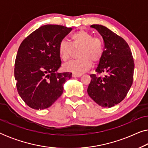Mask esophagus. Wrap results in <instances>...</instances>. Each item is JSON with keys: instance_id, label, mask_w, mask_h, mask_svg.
<instances>
[{"instance_id": "obj_1", "label": "esophagus", "mask_w": 148, "mask_h": 148, "mask_svg": "<svg viewBox=\"0 0 148 148\" xmlns=\"http://www.w3.org/2000/svg\"><path fill=\"white\" fill-rule=\"evenodd\" d=\"M73 77H81L82 76V74H79V73H73L72 75Z\"/></svg>"}]
</instances>
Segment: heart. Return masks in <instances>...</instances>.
<instances>
[{
	"instance_id": "obj_1",
	"label": "heart",
	"mask_w": 148,
	"mask_h": 148,
	"mask_svg": "<svg viewBox=\"0 0 148 148\" xmlns=\"http://www.w3.org/2000/svg\"><path fill=\"white\" fill-rule=\"evenodd\" d=\"M71 42L62 40L58 46V53L64 61H67L77 50L78 59L64 64L66 71L75 73H82L102 60L104 54V43L102 38L96 37L86 30L75 32L70 37Z\"/></svg>"
}]
</instances>
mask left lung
Segmentation results:
<instances>
[{
  "instance_id": "obj_1",
  "label": "left lung",
  "mask_w": 148,
  "mask_h": 148,
  "mask_svg": "<svg viewBox=\"0 0 148 148\" xmlns=\"http://www.w3.org/2000/svg\"><path fill=\"white\" fill-rule=\"evenodd\" d=\"M102 36L104 54L96 69L90 75L88 93L94 102L102 107L110 108L124 100L133 84L134 60L127 42L101 25H92ZM102 72L104 77L98 76Z\"/></svg>"
}]
</instances>
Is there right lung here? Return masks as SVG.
<instances>
[{
  "instance_id": "add662e5",
  "label": "right lung",
  "mask_w": 148,
  "mask_h": 148,
  "mask_svg": "<svg viewBox=\"0 0 148 148\" xmlns=\"http://www.w3.org/2000/svg\"><path fill=\"white\" fill-rule=\"evenodd\" d=\"M72 28L45 25L30 34L18 49L14 74L17 92L30 108L50 107L63 92L72 73H56L61 66L58 46Z\"/></svg>"
}]
</instances>
